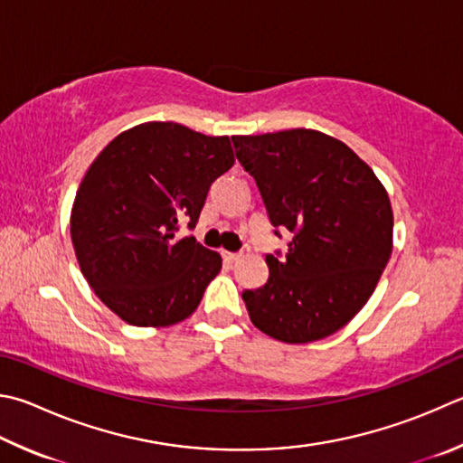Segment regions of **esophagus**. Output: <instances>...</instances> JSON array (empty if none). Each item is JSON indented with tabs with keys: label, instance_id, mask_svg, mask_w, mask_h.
Wrapping results in <instances>:
<instances>
[{
	"label": "esophagus",
	"instance_id": "34e87169",
	"mask_svg": "<svg viewBox=\"0 0 463 463\" xmlns=\"http://www.w3.org/2000/svg\"><path fill=\"white\" fill-rule=\"evenodd\" d=\"M222 257H224V260H226V263H237V260H241V253H222Z\"/></svg>",
	"mask_w": 463,
	"mask_h": 463
}]
</instances>
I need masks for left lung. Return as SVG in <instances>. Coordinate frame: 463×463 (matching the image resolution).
Masks as SVG:
<instances>
[{
	"label": "left lung",
	"mask_w": 463,
	"mask_h": 463,
	"mask_svg": "<svg viewBox=\"0 0 463 463\" xmlns=\"http://www.w3.org/2000/svg\"><path fill=\"white\" fill-rule=\"evenodd\" d=\"M269 221L293 239L267 255L269 279L242 291L250 322L285 344H309L346 326L392 253V208L383 182L340 139L316 129L232 136Z\"/></svg>",
	"instance_id": "left-lung-1"
}]
</instances>
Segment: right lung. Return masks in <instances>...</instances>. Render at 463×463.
<instances>
[{
    "label": "right lung",
    "instance_id": "add662e5",
    "mask_svg": "<svg viewBox=\"0 0 463 463\" xmlns=\"http://www.w3.org/2000/svg\"><path fill=\"white\" fill-rule=\"evenodd\" d=\"M232 165L229 136L174 121L119 133L89 165L71 239L85 279L123 322L167 327L196 312L222 259L175 232L182 218L196 224L210 184Z\"/></svg>",
    "mask_w": 463,
    "mask_h": 463
}]
</instances>
